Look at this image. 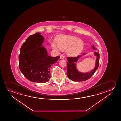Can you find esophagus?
<instances>
[{"label": "esophagus", "instance_id": "obj_1", "mask_svg": "<svg viewBox=\"0 0 121 121\" xmlns=\"http://www.w3.org/2000/svg\"><path fill=\"white\" fill-rule=\"evenodd\" d=\"M60 59H61V60H64L65 59V56H64L63 55L61 54V55L60 56Z\"/></svg>", "mask_w": 121, "mask_h": 121}]
</instances>
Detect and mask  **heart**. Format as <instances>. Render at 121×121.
I'll use <instances>...</instances> for the list:
<instances>
[{
  "instance_id": "heart-1",
  "label": "heart",
  "mask_w": 121,
  "mask_h": 121,
  "mask_svg": "<svg viewBox=\"0 0 121 121\" xmlns=\"http://www.w3.org/2000/svg\"><path fill=\"white\" fill-rule=\"evenodd\" d=\"M55 43H52L53 48L61 50L67 49V54L70 56H78L82 52L84 47L83 41L79 38L68 35H58Z\"/></svg>"
}]
</instances>
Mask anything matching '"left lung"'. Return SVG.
Returning a JSON list of instances; mask_svg holds the SVG:
<instances>
[{
  "mask_svg": "<svg viewBox=\"0 0 121 121\" xmlns=\"http://www.w3.org/2000/svg\"><path fill=\"white\" fill-rule=\"evenodd\" d=\"M93 49H96L93 46H92ZM85 53L83 54L85 55ZM94 55L97 56L96 63L95 67L93 70L89 72L86 73H81L78 71L76 68V62L78 61L81 55L75 57H67L68 62H67V75L68 78L73 81H83L87 80L91 78L92 76L95 73L98 68L99 64L100 54L97 52H94Z\"/></svg>",
  "mask_w": 121,
  "mask_h": 121,
  "instance_id": "1",
  "label": "left lung"
}]
</instances>
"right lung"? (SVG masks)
I'll use <instances>...</instances> for the list:
<instances>
[{
	"mask_svg": "<svg viewBox=\"0 0 121 121\" xmlns=\"http://www.w3.org/2000/svg\"><path fill=\"white\" fill-rule=\"evenodd\" d=\"M40 33L29 36L22 45L19 55L21 72L30 81L42 83L50 78L51 66L57 61L59 56L51 57L42 46L44 38Z\"/></svg>",
	"mask_w": 121,
	"mask_h": 121,
	"instance_id": "add662e5",
	"label": "right lung"
}]
</instances>
